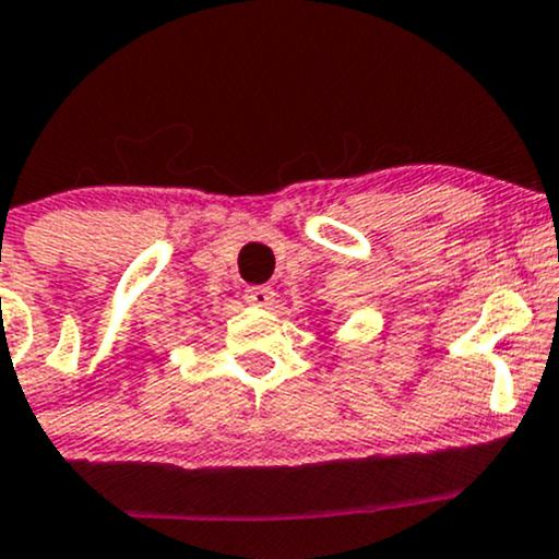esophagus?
<instances>
[{
  "label": "esophagus",
  "instance_id": "34e87169",
  "mask_svg": "<svg viewBox=\"0 0 559 559\" xmlns=\"http://www.w3.org/2000/svg\"><path fill=\"white\" fill-rule=\"evenodd\" d=\"M245 301L253 304V306H263V309H266V306L274 304V290L269 285H253L245 290Z\"/></svg>",
  "mask_w": 559,
  "mask_h": 559
}]
</instances>
